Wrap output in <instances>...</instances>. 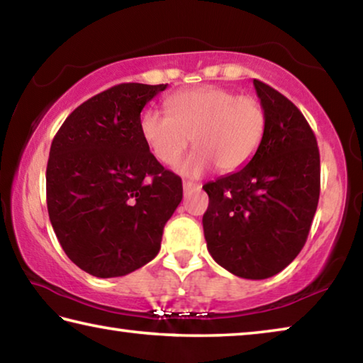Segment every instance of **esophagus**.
<instances>
[{
  "mask_svg": "<svg viewBox=\"0 0 363 363\" xmlns=\"http://www.w3.org/2000/svg\"><path fill=\"white\" fill-rule=\"evenodd\" d=\"M200 187H201V184L194 182V181H184L182 182L184 192H187V190H192V189H200Z\"/></svg>",
  "mask_w": 363,
  "mask_h": 363,
  "instance_id": "obj_1",
  "label": "esophagus"
}]
</instances>
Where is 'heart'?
I'll use <instances>...</instances> for the list:
<instances>
[{"mask_svg":"<svg viewBox=\"0 0 363 363\" xmlns=\"http://www.w3.org/2000/svg\"><path fill=\"white\" fill-rule=\"evenodd\" d=\"M164 106L168 113L147 108L140 115V138L163 164H174L192 138L196 149L179 167L189 176L205 173L213 164L220 173L242 169L256 155L266 134L262 102L219 86L179 91Z\"/></svg>","mask_w":363,"mask_h":363,"instance_id":"obj_1","label":"heart"}]
</instances>
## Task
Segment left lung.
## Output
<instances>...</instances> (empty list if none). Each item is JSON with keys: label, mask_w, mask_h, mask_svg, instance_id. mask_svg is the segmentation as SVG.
Returning <instances> with one entry per match:
<instances>
[{"label": "left lung", "mask_w": 363, "mask_h": 363, "mask_svg": "<svg viewBox=\"0 0 363 363\" xmlns=\"http://www.w3.org/2000/svg\"><path fill=\"white\" fill-rule=\"evenodd\" d=\"M267 113L262 144L247 167L203 186L206 247L242 279L279 274L303 250L320 196V153L299 108L255 79Z\"/></svg>", "instance_id": "1"}]
</instances>
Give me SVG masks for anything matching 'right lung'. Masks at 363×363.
Wrapping results in <instances>:
<instances>
[{"mask_svg":"<svg viewBox=\"0 0 363 363\" xmlns=\"http://www.w3.org/2000/svg\"><path fill=\"white\" fill-rule=\"evenodd\" d=\"M168 84L121 83L67 116L52 139L46 203L60 247L94 277H121L158 255L182 200L139 133L144 106Z\"/></svg>","mask_w":363,"mask_h":363,"instance_id":"obj_1","label":"right lung"}]
</instances>
